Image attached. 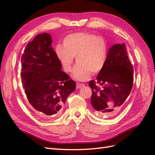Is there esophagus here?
I'll list each match as a JSON object with an SVG mask.
<instances>
[{
	"instance_id": "obj_1",
	"label": "esophagus",
	"mask_w": 155,
	"mask_h": 155,
	"mask_svg": "<svg viewBox=\"0 0 155 155\" xmlns=\"http://www.w3.org/2000/svg\"><path fill=\"white\" fill-rule=\"evenodd\" d=\"M84 84H82V83H77V88L78 89V88H82V86H84Z\"/></svg>"
}]
</instances>
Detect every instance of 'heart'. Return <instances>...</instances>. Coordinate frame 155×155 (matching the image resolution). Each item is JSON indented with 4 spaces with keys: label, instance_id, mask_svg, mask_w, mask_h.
<instances>
[{
    "label": "heart",
    "instance_id": "obj_1",
    "mask_svg": "<svg viewBox=\"0 0 155 155\" xmlns=\"http://www.w3.org/2000/svg\"><path fill=\"white\" fill-rule=\"evenodd\" d=\"M57 60L63 70L70 72L74 57L78 63L71 76L78 81H85L91 77L92 72L98 73L105 65L107 56V45L102 37L88 32H78L68 35L63 45L55 48Z\"/></svg>",
    "mask_w": 155,
    "mask_h": 155
}]
</instances>
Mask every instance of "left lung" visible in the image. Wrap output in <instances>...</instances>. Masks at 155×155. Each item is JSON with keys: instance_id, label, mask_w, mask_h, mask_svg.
<instances>
[{"instance_id": "obj_1", "label": "left lung", "mask_w": 155, "mask_h": 155, "mask_svg": "<svg viewBox=\"0 0 155 155\" xmlns=\"http://www.w3.org/2000/svg\"><path fill=\"white\" fill-rule=\"evenodd\" d=\"M134 68L125 44L110 48L106 62L96 80L89 82L91 104L98 116H114L120 111L134 84Z\"/></svg>"}]
</instances>
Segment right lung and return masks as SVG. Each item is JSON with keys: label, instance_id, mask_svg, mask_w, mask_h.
Instances as JSON below:
<instances>
[{"label": "right lung", "instance_id": "1", "mask_svg": "<svg viewBox=\"0 0 155 155\" xmlns=\"http://www.w3.org/2000/svg\"><path fill=\"white\" fill-rule=\"evenodd\" d=\"M51 36L39 34L27 44L21 56V78L29 106L39 117L59 116L76 83L61 71Z\"/></svg>", "mask_w": 155, "mask_h": 155}]
</instances>
